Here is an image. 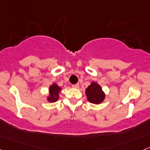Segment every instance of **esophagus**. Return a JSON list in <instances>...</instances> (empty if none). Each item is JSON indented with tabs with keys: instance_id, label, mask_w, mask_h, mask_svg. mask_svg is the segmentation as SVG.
Segmentation results:
<instances>
[{
	"instance_id": "1",
	"label": "esophagus",
	"mask_w": 150,
	"mask_h": 150,
	"mask_svg": "<svg viewBox=\"0 0 150 150\" xmlns=\"http://www.w3.org/2000/svg\"><path fill=\"white\" fill-rule=\"evenodd\" d=\"M71 86H72V88H78L79 87V84H75V85H72Z\"/></svg>"
}]
</instances>
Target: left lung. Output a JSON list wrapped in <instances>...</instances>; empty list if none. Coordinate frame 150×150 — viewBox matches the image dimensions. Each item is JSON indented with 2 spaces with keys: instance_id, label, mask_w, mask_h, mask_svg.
<instances>
[{
  "instance_id": "8db88e82",
  "label": "left lung",
  "mask_w": 150,
  "mask_h": 150,
  "mask_svg": "<svg viewBox=\"0 0 150 150\" xmlns=\"http://www.w3.org/2000/svg\"><path fill=\"white\" fill-rule=\"evenodd\" d=\"M85 94L89 102L93 104H100L104 99V94L102 91V89L97 83H91L87 88Z\"/></svg>"
}]
</instances>
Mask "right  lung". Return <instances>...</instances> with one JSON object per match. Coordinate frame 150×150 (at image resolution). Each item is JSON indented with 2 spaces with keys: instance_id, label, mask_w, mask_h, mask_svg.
<instances>
[{
  "instance_id": "add662e5",
  "label": "right lung",
  "mask_w": 150,
  "mask_h": 150,
  "mask_svg": "<svg viewBox=\"0 0 150 150\" xmlns=\"http://www.w3.org/2000/svg\"><path fill=\"white\" fill-rule=\"evenodd\" d=\"M60 88L56 84H53L50 87V97L48 98V100L50 102H54L59 99V93Z\"/></svg>"
}]
</instances>
